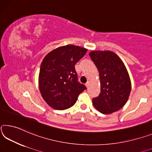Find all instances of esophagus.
Here are the masks:
<instances>
[{
  "label": "esophagus",
  "mask_w": 152,
  "mask_h": 152,
  "mask_svg": "<svg viewBox=\"0 0 152 152\" xmlns=\"http://www.w3.org/2000/svg\"><path fill=\"white\" fill-rule=\"evenodd\" d=\"M89 86V82L88 81V82H87V83H86V86L87 87V88H88Z\"/></svg>",
  "instance_id": "1"
}]
</instances>
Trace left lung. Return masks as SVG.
I'll list each match as a JSON object with an SVG mask.
<instances>
[{
    "label": "left lung",
    "instance_id": "8db88e82",
    "mask_svg": "<svg viewBox=\"0 0 152 152\" xmlns=\"http://www.w3.org/2000/svg\"><path fill=\"white\" fill-rule=\"evenodd\" d=\"M89 54L98 68L100 81V94L92 99L94 106L104 114L119 110L126 103L131 90L125 64L112 51L95 50Z\"/></svg>",
    "mask_w": 152,
    "mask_h": 152
}]
</instances>
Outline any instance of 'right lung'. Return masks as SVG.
<instances>
[{"label": "right lung", "mask_w": 152, "mask_h": 152, "mask_svg": "<svg viewBox=\"0 0 152 152\" xmlns=\"http://www.w3.org/2000/svg\"><path fill=\"white\" fill-rule=\"evenodd\" d=\"M88 49L68 45L50 52L42 61L38 83L42 98L55 110H63L75 104L86 87L77 81L75 65Z\"/></svg>", "instance_id": "obj_1"}]
</instances>
